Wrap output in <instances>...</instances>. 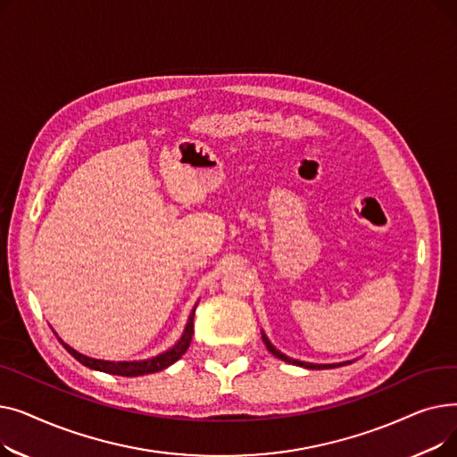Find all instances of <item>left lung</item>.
Returning <instances> with one entry per match:
<instances>
[{
	"label": "left lung",
	"instance_id": "left-lung-1",
	"mask_svg": "<svg viewBox=\"0 0 457 457\" xmlns=\"http://www.w3.org/2000/svg\"><path fill=\"white\" fill-rule=\"evenodd\" d=\"M262 341H265V345H267V348H269V352L270 353H274L276 357H279V359H283V361H287V363H293V365H298V367H305V369H335V367H343V365H346V363H339V365H313V363H303V361H296V359H291V357H287V355H283L279 350H276L272 345H270V341L267 339V335L262 333ZM350 363V361H348Z\"/></svg>",
	"mask_w": 457,
	"mask_h": 457
}]
</instances>
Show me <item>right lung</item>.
<instances>
[{"mask_svg": "<svg viewBox=\"0 0 457 457\" xmlns=\"http://www.w3.org/2000/svg\"><path fill=\"white\" fill-rule=\"evenodd\" d=\"M195 311L192 309V313L188 317V322H187V328H185V333L183 337L179 339V343L170 348L168 352L154 357V359H146V361H124V363H114V361H102V359H92V357H87L79 352H76L74 348H70L68 345H64L62 341V346L74 355L79 363H83L85 367L88 369H94V370H100V372H107V374H116V376H144V374H154V372H159L166 367H170L172 363H176L178 359L187 352L190 341H192V335H195Z\"/></svg>", "mask_w": 457, "mask_h": 457, "instance_id": "obj_1", "label": "right lung"}]
</instances>
